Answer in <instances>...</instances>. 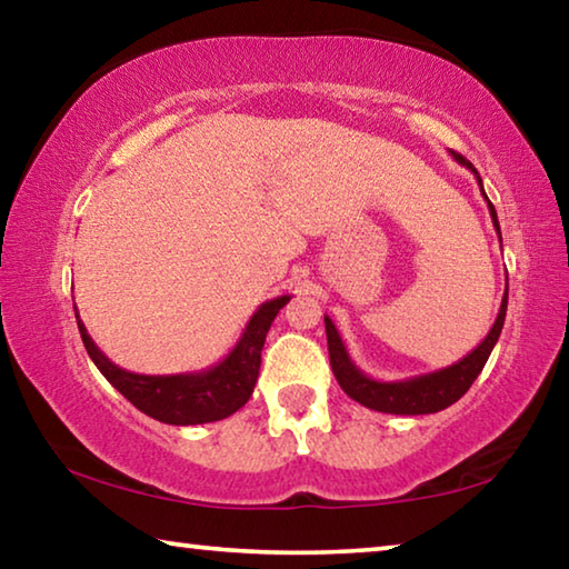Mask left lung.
Returning <instances> with one entry per match:
<instances>
[{
  "mask_svg": "<svg viewBox=\"0 0 569 569\" xmlns=\"http://www.w3.org/2000/svg\"><path fill=\"white\" fill-rule=\"evenodd\" d=\"M457 162L467 166L471 172H475L481 188V178L479 172L471 168V162H467L457 152H451ZM481 196H485V188H481ZM487 206H489V216H492V223L499 233V220H497V210L489 203V198L485 196ZM499 240H502V233H499ZM505 316H507V288L502 296V306H499L497 321L489 333L485 336L475 351L467 353L465 359L447 366V369L431 371V373H421V377H411V379H401V381H379L366 377V373L351 361L349 351H346L341 333L336 331L333 321L329 316H323L326 321V339H329V359H331V369L333 377L339 381V387L349 393L353 401L363 403L366 409L373 411H383V413H403V417H419V413H437L441 409L451 407V403L459 401L465 393L469 391L471 383L485 369V363L492 353L495 343L502 333L505 326Z\"/></svg>",
  "mask_w": 569,
  "mask_h": 569,
  "instance_id": "8db88e82",
  "label": "left lung"
}]
</instances>
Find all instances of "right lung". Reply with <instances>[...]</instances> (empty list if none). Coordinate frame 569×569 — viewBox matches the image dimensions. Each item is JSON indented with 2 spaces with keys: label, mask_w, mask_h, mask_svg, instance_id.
<instances>
[{
  "label": "right lung",
  "mask_w": 569,
  "mask_h": 569,
  "mask_svg": "<svg viewBox=\"0 0 569 569\" xmlns=\"http://www.w3.org/2000/svg\"><path fill=\"white\" fill-rule=\"evenodd\" d=\"M291 301V296H278L258 306L250 316L243 336L233 346L223 361L210 366L206 371L170 373V377H148V373H132L114 366L104 356L98 343L90 339L88 329L80 321L74 306L77 329L82 343L100 373L118 389L132 407L142 413L172 427H192V423L220 421L236 413L250 399L256 389L258 369H261V351L266 333L271 329L278 311Z\"/></svg>",
  "instance_id": "add662e5"
}]
</instances>
